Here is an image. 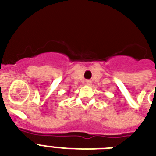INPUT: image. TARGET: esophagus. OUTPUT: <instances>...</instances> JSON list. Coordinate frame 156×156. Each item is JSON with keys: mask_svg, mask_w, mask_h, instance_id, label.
I'll use <instances>...</instances> for the list:
<instances>
[{"mask_svg": "<svg viewBox=\"0 0 156 156\" xmlns=\"http://www.w3.org/2000/svg\"><path fill=\"white\" fill-rule=\"evenodd\" d=\"M87 85H88V86L91 85V81H90V80L87 81Z\"/></svg>", "mask_w": 156, "mask_h": 156, "instance_id": "esophagus-1", "label": "esophagus"}]
</instances>
